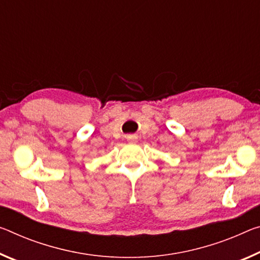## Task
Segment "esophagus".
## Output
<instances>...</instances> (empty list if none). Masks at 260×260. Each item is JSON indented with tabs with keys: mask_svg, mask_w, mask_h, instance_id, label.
<instances>
[{
	"mask_svg": "<svg viewBox=\"0 0 260 260\" xmlns=\"http://www.w3.org/2000/svg\"><path fill=\"white\" fill-rule=\"evenodd\" d=\"M137 139H138L137 135H132V137L129 138V141H132V142H135V141H137Z\"/></svg>",
	"mask_w": 260,
	"mask_h": 260,
	"instance_id": "obj_1",
	"label": "esophagus"
}]
</instances>
